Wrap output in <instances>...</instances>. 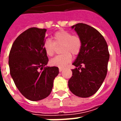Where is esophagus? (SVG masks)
Segmentation results:
<instances>
[{"instance_id":"obj_1","label":"esophagus","mask_w":121,"mask_h":121,"mask_svg":"<svg viewBox=\"0 0 121 121\" xmlns=\"http://www.w3.org/2000/svg\"><path fill=\"white\" fill-rule=\"evenodd\" d=\"M63 70H64V68H59V71H60V72H62Z\"/></svg>"}]
</instances>
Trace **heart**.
<instances>
[{"label": "heart", "mask_w": 121, "mask_h": 121, "mask_svg": "<svg viewBox=\"0 0 121 121\" xmlns=\"http://www.w3.org/2000/svg\"><path fill=\"white\" fill-rule=\"evenodd\" d=\"M53 41L47 39L44 43L43 47L46 55L52 56L55 51V45L62 44L61 53L50 60L51 65L64 67L72 60V55L76 56L82 48V40L78 36H74L70 32L64 30L57 31L53 36Z\"/></svg>", "instance_id": "obj_1"}]
</instances>
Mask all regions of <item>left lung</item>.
Wrapping results in <instances>:
<instances>
[{"label":"left lung","instance_id":"1","mask_svg":"<svg viewBox=\"0 0 121 121\" xmlns=\"http://www.w3.org/2000/svg\"><path fill=\"white\" fill-rule=\"evenodd\" d=\"M82 40V48L73 65L72 77L68 80L70 90L86 98L99 89L105 78L109 60L108 46L103 36L94 27L83 23L72 26Z\"/></svg>","mask_w":121,"mask_h":121}]
</instances>
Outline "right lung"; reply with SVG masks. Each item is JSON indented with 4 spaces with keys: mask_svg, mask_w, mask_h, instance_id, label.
<instances>
[{
    "mask_svg": "<svg viewBox=\"0 0 121 121\" xmlns=\"http://www.w3.org/2000/svg\"><path fill=\"white\" fill-rule=\"evenodd\" d=\"M46 29L31 27L14 41L9 56L11 77L26 99L38 101L51 93L59 73L56 66H45L48 58L44 49Z\"/></svg>",
    "mask_w": 121,
    "mask_h": 121,
    "instance_id": "right-lung-1",
    "label": "right lung"
}]
</instances>
